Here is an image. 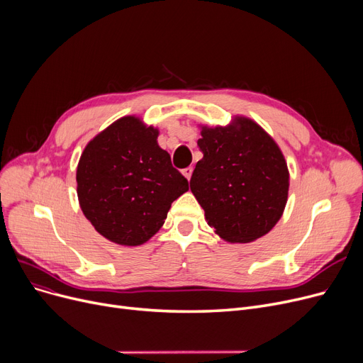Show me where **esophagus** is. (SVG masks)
Segmentation results:
<instances>
[{"mask_svg": "<svg viewBox=\"0 0 363 363\" xmlns=\"http://www.w3.org/2000/svg\"><path fill=\"white\" fill-rule=\"evenodd\" d=\"M191 174H193V167H191V166H189V167H185V169H182V175H184L186 179L191 178Z\"/></svg>", "mask_w": 363, "mask_h": 363, "instance_id": "34e87169", "label": "esophagus"}]
</instances>
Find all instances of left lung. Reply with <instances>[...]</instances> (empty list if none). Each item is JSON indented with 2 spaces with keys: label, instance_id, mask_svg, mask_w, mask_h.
Instances as JSON below:
<instances>
[{
  "label": "left lung",
  "instance_id": "obj_1",
  "mask_svg": "<svg viewBox=\"0 0 363 363\" xmlns=\"http://www.w3.org/2000/svg\"><path fill=\"white\" fill-rule=\"evenodd\" d=\"M189 186L207 223L230 242L268 234L289 197V169L277 143L256 122L237 118L230 126L203 128Z\"/></svg>",
  "mask_w": 363,
  "mask_h": 363
}]
</instances>
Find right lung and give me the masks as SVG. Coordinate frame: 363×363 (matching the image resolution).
<instances>
[{
  "label": "right lung",
  "instance_id": "obj_1",
  "mask_svg": "<svg viewBox=\"0 0 363 363\" xmlns=\"http://www.w3.org/2000/svg\"><path fill=\"white\" fill-rule=\"evenodd\" d=\"M159 130L126 116L91 140L76 170L85 218L107 240L140 245L155 235L188 181L157 144Z\"/></svg>",
  "mask_w": 363,
  "mask_h": 363
}]
</instances>
